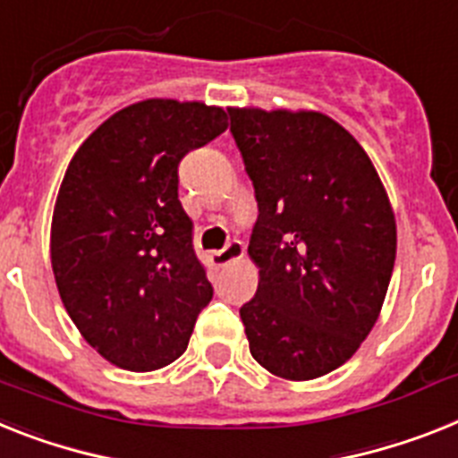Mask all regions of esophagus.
<instances>
[{"label": "esophagus", "mask_w": 458, "mask_h": 458, "mask_svg": "<svg viewBox=\"0 0 458 458\" xmlns=\"http://www.w3.org/2000/svg\"><path fill=\"white\" fill-rule=\"evenodd\" d=\"M244 259V244L240 240H233L228 242L221 251H214L211 253V263L216 265V267H223V265L233 263V260H240Z\"/></svg>", "instance_id": "esophagus-1"}]
</instances>
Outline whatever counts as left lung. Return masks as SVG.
Returning <instances> with one entry per match:
<instances>
[{"label":"left lung","instance_id":"left-lung-1","mask_svg":"<svg viewBox=\"0 0 458 458\" xmlns=\"http://www.w3.org/2000/svg\"><path fill=\"white\" fill-rule=\"evenodd\" d=\"M259 221L249 259L259 288L240 317L251 356L307 382L352 359L382 312L395 216L375 165L321 111L230 106Z\"/></svg>","mask_w":458,"mask_h":458}]
</instances>
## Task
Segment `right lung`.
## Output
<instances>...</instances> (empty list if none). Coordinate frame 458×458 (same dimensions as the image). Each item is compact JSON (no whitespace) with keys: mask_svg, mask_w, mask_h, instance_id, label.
Instances as JSON below:
<instances>
[{"mask_svg":"<svg viewBox=\"0 0 458 458\" xmlns=\"http://www.w3.org/2000/svg\"><path fill=\"white\" fill-rule=\"evenodd\" d=\"M225 128L221 106L151 98L106 118L69 160L53 209V275L83 340L116 368L170 366L214 295L176 167Z\"/></svg>","mask_w":458,"mask_h":458,"instance_id":"right-lung-1","label":"right lung"}]
</instances>
